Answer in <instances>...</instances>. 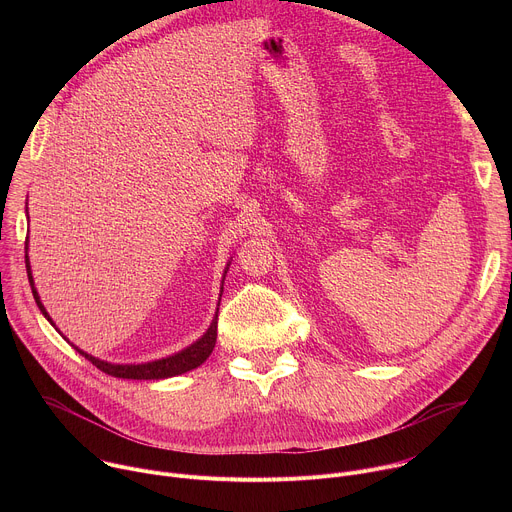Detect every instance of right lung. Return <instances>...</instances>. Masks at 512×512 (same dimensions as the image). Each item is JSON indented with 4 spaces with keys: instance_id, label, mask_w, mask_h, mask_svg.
Returning a JSON list of instances; mask_svg holds the SVG:
<instances>
[{
    "instance_id": "right-lung-1",
    "label": "right lung",
    "mask_w": 512,
    "mask_h": 512,
    "mask_svg": "<svg viewBox=\"0 0 512 512\" xmlns=\"http://www.w3.org/2000/svg\"><path fill=\"white\" fill-rule=\"evenodd\" d=\"M26 271H28V279H30V285H32V294H34V300H36L40 312L54 326L52 318L48 316L46 308L42 306L38 291L34 287V277H32L30 261H28V241H26ZM227 271H229V265L225 267V273ZM221 291H223V287H221ZM216 324H218V310H216V314H214V318L210 322V328L194 344H190L188 348H184V350H180V352H176L172 356H166V358H160V360H152V362H141V364H113V362H107V360H101V358H95V356L87 354L85 350L77 348L75 344H72V346H75L89 362H93L99 371H103V373H107L111 377L135 379V381H158V379L176 377V375H182V373H188V371L200 367V364L210 356V352H212V348L216 344Z\"/></svg>"
}]
</instances>
